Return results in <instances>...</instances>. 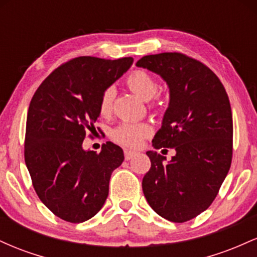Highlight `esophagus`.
I'll list each match as a JSON object with an SVG mask.
<instances>
[{"mask_svg":"<svg viewBox=\"0 0 257 257\" xmlns=\"http://www.w3.org/2000/svg\"><path fill=\"white\" fill-rule=\"evenodd\" d=\"M135 155H137V152L131 151V150H124V158H125V161H129V159H132Z\"/></svg>","mask_w":257,"mask_h":257,"instance_id":"esophagus-1","label":"esophagus"}]
</instances>
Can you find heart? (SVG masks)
Masks as SVG:
<instances>
[{"label":"heart","instance_id":"1","mask_svg":"<svg viewBox=\"0 0 257 257\" xmlns=\"http://www.w3.org/2000/svg\"><path fill=\"white\" fill-rule=\"evenodd\" d=\"M125 84L133 93L144 100L155 98L158 91V82L145 70L133 71L125 78ZM113 98L114 90L111 87L101 94L99 101V112L101 116H108L111 113ZM151 125L147 123H122L112 132V139L122 146L138 147L144 139L151 135Z\"/></svg>","mask_w":257,"mask_h":257}]
</instances>
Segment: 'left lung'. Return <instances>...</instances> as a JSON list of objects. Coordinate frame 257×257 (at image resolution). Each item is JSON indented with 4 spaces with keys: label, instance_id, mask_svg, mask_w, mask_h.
Here are the masks:
<instances>
[{
    "label": "left lung",
    "instance_id": "8db88e82",
    "mask_svg": "<svg viewBox=\"0 0 257 257\" xmlns=\"http://www.w3.org/2000/svg\"><path fill=\"white\" fill-rule=\"evenodd\" d=\"M167 82L170 101L155 149H174L166 163L156 151L143 179L147 203L159 216L186 222L214 202L232 162L233 120L225 87L215 73L182 53L146 55L137 63Z\"/></svg>",
    "mask_w": 257,
    "mask_h": 257
}]
</instances>
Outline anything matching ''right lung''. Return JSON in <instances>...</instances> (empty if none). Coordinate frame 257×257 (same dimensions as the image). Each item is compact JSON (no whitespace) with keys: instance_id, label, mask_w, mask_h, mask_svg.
Returning a JSON list of instances; mask_svg holds the SVG:
<instances>
[{"instance_id":"1","label":"right lung","mask_w":257,"mask_h":257,"mask_svg":"<svg viewBox=\"0 0 257 257\" xmlns=\"http://www.w3.org/2000/svg\"><path fill=\"white\" fill-rule=\"evenodd\" d=\"M132 64L131 57L73 58L55 69L32 96L25 164L41 202L67 222H83L98 213L108 196L111 174L124 159L123 150L110 141L99 153L84 151L82 144L95 131L101 94Z\"/></svg>"}]
</instances>
